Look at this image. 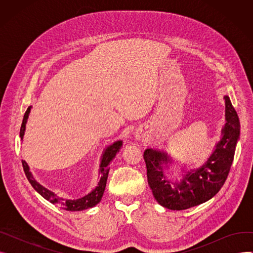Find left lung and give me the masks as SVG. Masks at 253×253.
<instances>
[{
	"instance_id": "1",
	"label": "left lung",
	"mask_w": 253,
	"mask_h": 253,
	"mask_svg": "<svg viewBox=\"0 0 253 253\" xmlns=\"http://www.w3.org/2000/svg\"><path fill=\"white\" fill-rule=\"evenodd\" d=\"M223 98L225 124L221 129V138L202 166L185 172L179 180L173 181L165 173L166 168L172 163L171 158L162 151H144L149 185L157 202L163 207L184 210L200 205L214 197L227 179L240 136V122L230 97L225 95Z\"/></svg>"
}]
</instances>
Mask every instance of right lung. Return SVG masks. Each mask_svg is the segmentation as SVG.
<instances>
[{"instance_id": "1", "label": "right lung", "mask_w": 253, "mask_h": 253, "mask_svg": "<svg viewBox=\"0 0 253 253\" xmlns=\"http://www.w3.org/2000/svg\"><path fill=\"white\" fill-rule=\"evenodd\" d=\"M31 108L32 106H29L28 110H26V112L23 116L22 124L20 127V134H19L21 137V140L24 135L25 124H26V122H28V118H29V115L31 112ZM122 144H123L122 140H117L104 150V152L101 156V161H100V165H99V173L101 174V176H100V179H99L97 185L95 187V189H93L88 195H86L82 198H79V199H77V200H64V199L57 197L56 194L49 191L48 189L43 187V185L40 184L34 178L28 163H26L24 160L21 161L22 167L24 170V173L26 175V178L29 179V181L33 185V188L43 198H45L46 200H48L52 204L58 205L59 207H61L62 209H65V210L81 211V210L94 207L95 205H97L100 202L101 198L103 196V193H104V190H105L106 180H108V175H109V171H110L109 165L113 161V159L116 157L117 153H119L120 149L122 148Z\"/></svg>"}]
</instances>
